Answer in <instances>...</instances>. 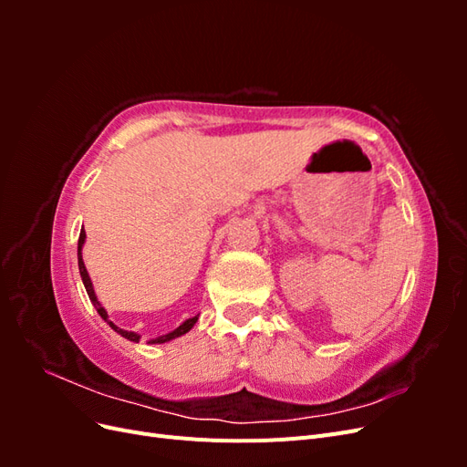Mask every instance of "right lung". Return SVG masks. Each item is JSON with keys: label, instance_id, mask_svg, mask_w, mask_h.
Here are the masks:
<instances>
[{"label": "right lung", "instance_id": "obj_1", "mask_svg": "<svg viewBox=\"0 0 467 467\" xmlns=\"http://www.w3.org/2000/svg\"><path fill=\"white\" fill-rule=\"evenodd\" d=\"M83 244H86V232L81 230V234H79V239H78V266H79V275H81V280H83V286H86V290H88V296H89V300H91L93 307L97 309V314L101 316V317H103V319H105V321L110 325V329H112V331H117L120 337L129 338V341H132V343H138V341H140V335H138V333H134V331H126V329H120V327H117V325L109 319L107 309L101 306V302L97 300L95 290H93V282H91V278H89V273H88L86 265H83V257H81V249H83ZM196 319H199V316H194V317H189V319H185V321H182V323L179 325L177 329H173L171 333H167V335H161V337L150 338V343H151V345H161V343H167V341H173V338H177V337H181V335L189 333V331L194 327Z\"/></svg>", "mask_w": 467, "mask_h": 467}]
</instances>
